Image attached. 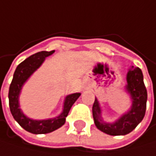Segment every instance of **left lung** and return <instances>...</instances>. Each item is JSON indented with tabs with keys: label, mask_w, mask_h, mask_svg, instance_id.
Masks as SVG:
<instances>
[{
	"label": "left lung",
	"mask_w": 156,
	"mask_h": 156,
	"mask_svg": "<svg viewBox=\"0 0 156 156\" xmlns=\"http://www.w3.org/2000/svg\"><path fill=\"white\" fill-rule=\"evenodd\" d=\"M126 92L130 94L132 106L115 122H105L101 118V108L95 98L93 105V116L96 127L110 136H123L132 132L144 118L147 102V90L143 81V75L139 67L132 66L126 75Z\"/></svg>",
	"instance_id": "obj_1"
}]
</instances>
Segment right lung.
<instances>
[{
	"label": "right lung",
	"mask_w": 156,
	"mask_h": 156,
	"mask_svg": "<svg viewBox=\"0 0 156 156\" xmlns=\"http://www.w3.org/2000/svg\"><path fill=\"white\" fill-rule=\"evenodd\" d=\"M53 53H54V50L40 51L30 56L21 63H20L14 73L13 80L9 87L8 98L12 115L22 128L33 134H47L55 131L56 129L62 126L70 108L76 101V99L80 96V93H76L67 95L64 99L62 113L55 118L47 120H33L28 118L21 111V108H20L19 98L24 83L41 66L45 59L53 54Z\"/></svg>",
	"instance_id": "obj_1"
}]
</instances>
